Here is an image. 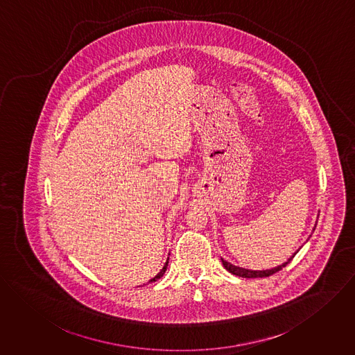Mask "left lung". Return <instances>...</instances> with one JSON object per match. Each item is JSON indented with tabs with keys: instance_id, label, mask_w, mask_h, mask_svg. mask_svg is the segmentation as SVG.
<instances>
[{
	"instance_id": "left-lung-1",
	"label": "left lung",
	"mask_w": 355,
	"mask_h": 355,
	"mask_svg": "<svg viewBox=\"0 0 355 355\" xmlns=\"http://www.w3.org/2000/svg\"><path fill=\"white\" fill-rule=\"evenodd\" d=\"M298 252V250H297ZM297 252L294 253V256L297 254ZM294 256H291L286 263H283V264H280V266H277L275 268H271V270H263V271H253V270H246V268H241V267H238V266H233L232 263H229V261H226V260H223V259H220L222 260V264H223V267L230 272V274H233V275L241 276V277H267V276L274 275L276 274L277 271H280L283 267H286L291 260H293V257Z\"/></svg>"
}]
</instances>
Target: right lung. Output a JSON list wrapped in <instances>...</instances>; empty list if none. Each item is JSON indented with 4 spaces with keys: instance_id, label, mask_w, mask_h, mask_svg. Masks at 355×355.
Listing matches in <instances>:
<instances>
[{
    "instance_id": "1",
    "label": "right lung",
    "mask_w": 355,
    "mask_h": 355,
    "mask_svg": "<svg viewBox=\"0 0 355 355\" xmlns=\"http://www.w3.org/2000/svg\"><path fill=\"white\" fill-rule=\"evenodd\" d=\"M167 266H168V257H167V260H166V263H164V266H163V268L160 270V272H159L158 275L154 276L148 283H153V282H157L158 279H160L162 276L164 275V272H166V270H167Z\"/></svg>"
}]
</instances>
